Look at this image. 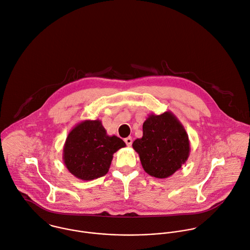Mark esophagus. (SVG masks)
I'll return each mask as SVG.
<instances>
[{
  "mask_svg": "<svg viewBox=\"0 0 250 250\" xmlns=\"http://www.w3.org/2000/svg\"><path fill=\"white\" fill-rule=\"evenodd\" d=\"M125 142L127 147H130L132 145V138L131 137H127V138L125 139Z\"/></svg>",
  "mask_w": 250,
  "mask_h": 250,
  "instance_id": "obj_1",
  "label": "esophagus"
}]
</instances>
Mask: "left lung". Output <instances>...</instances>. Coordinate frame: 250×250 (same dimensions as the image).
Returning a JSON list of instances; mask_svg holds the SVG:
<instances>
[{"label": "left lung", "instance_id": "obj_1", "mask_svg": "<svg viewBox=\"0 0 250 250\" xmlns=\"http://www.w3.org/2000/svg\"><path fill=\"white\" fill-rule=\"evenodd\" d=\"M132 147L145 172L157 179H166L181 169L190 152L188 135L171 111L150 114L143 124L142 138Z\"/></svg>", "mask_w": 250, "mask_h": 250}]
</instances>
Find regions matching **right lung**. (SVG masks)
Segmentation results:
<instances>
[{
  "instance_id": "right-lung-1",
  "label": "right lung",
  "mask_w": 250,
  "mask_h": 250,
  "mask_svg": "<svg viewBox=\"0 0 250 250\" xmlns=\"http://www.w3.org/2000/svg\"><path fill=\"white\" fill-rule=\"evenodd\" d=\"M125 147L121 138L107 134L100 120H85L69 131L62 149V160L74 177L92 181L108 173L113 154Z\"/></svg>"
}]
</instances>
